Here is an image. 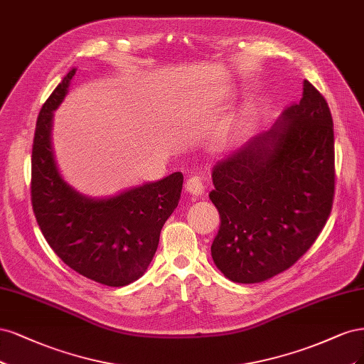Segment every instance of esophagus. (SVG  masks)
I'll use <instances>...</instances> for the list:
<instances>
[{"label": "esophagus", "instance_id": "obj_1", "mask_svg": "<svg viewBox=\"0 0 364 364\" xmlns=\"http://www.w3.org/2000/svg\"><path fill=\"white\" fill-rule=\"evenodd\" d=\"M186 191L189 192L192 196H201L205 192V186L201 177H191L186 181Z\"/></svg>", "mask_w": 364, "mask_h": 364}]
</instances>
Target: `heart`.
Here are the masks:
<instances>
[{
	"mask_svg": "<svg viewBox=\"0 0 364 364\" xmlns=\"http://www.w3.org/2000/svg\"><path fill=\"white\" fill-rule=\"evenodd\" d=\"M257 121V112L251 105L242 107L239 112L234 113L230 121L222 127L216 137V149L228 151L240 145L245 137L251 133Z\"/></svg>",
	"mask_w": 364,
	"mask_h": 364,
	"instance_id": "heart-1",
	"label": "heart"
}]
</instances>
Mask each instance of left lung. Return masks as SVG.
<instances>
[{"label":"left lung","instance_id":"8db88e82","mask_svg":"<svg viewBox=\"0 0 364 364\" xmlns=\"http://www.w3.org/2000/svg\"><path fill=\"white\" fill-rule=\"evenodd\" d=\"M302 98L271 130L213 166L220 216L216 267L234 283H260L309 251L334 196V130L325 98L304 80Z\"/></svg>","mask_w":364,"mask_h":364}]
</instances>
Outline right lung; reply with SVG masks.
<instances>
[{"label":"right lung","mask_w":364,"mask_h":364,"mask_svg":"<svg viewBox=\"0 0 364 364\" xmlns=\"http://www.w3.org/2000/svg\"><path fill=\"white\" fill-rule=\"evenodd\" d=\"M69 71L38 116L31 154V204L43 237L65 264L104 286L121 287L142 277L154 257L160 231L178 205L183 173L93 198L65 181L54 159V112L68 95Z\"/></svg>","instance_id":"right-lung-1"}]
</instances>
